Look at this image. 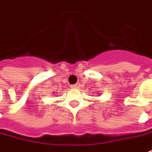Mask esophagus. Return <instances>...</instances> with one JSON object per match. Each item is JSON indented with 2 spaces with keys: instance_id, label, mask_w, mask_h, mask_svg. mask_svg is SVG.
<instances>
[{
  "instance_id": "1",
  "label": "esophagus",
  "mask_w": 152,
  "mask_h": 152,
  "mask_svg": "<svg viewBox=\"0 0 152 152\" xmlns=\"http://www.w3.org/2000/svg\"><path fill=\"white\" fill-rule=\"evenodd\" d=\"M72 87H73V88H78V87H80V84L78 83H76V84H74V85H73Z\"/></svg>"
}]
</instances>
